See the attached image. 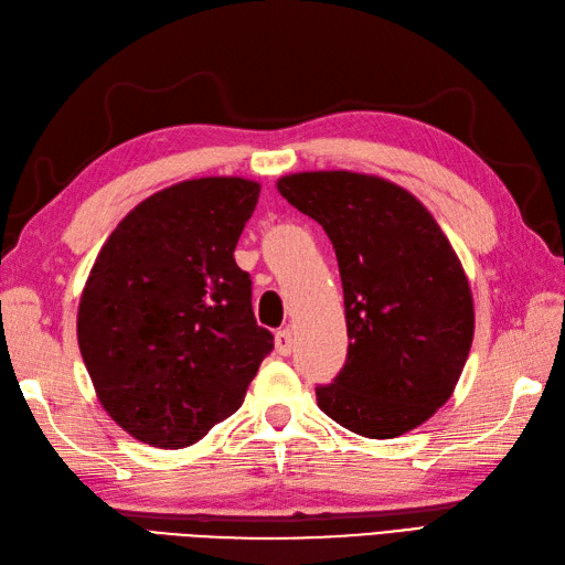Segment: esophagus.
I'll list each match as a JSON object with an SVG mask.
<instances>
[{"label": "esophagus", "instance_id": "obj_1", "mask_svg": "<svg viewBox=\"0 0 565 565\" xmlns=\"http://www.w3.org/2000/svg\"><path fill=\"white\" fill-rule=\"evenodd\" d=\"M292 347H295V340H292V332H289V328H280L276 332V352L280 356H287L292 354Z\"/></svg>", "mask_w": 565, "mask_h": 565}]
</instances>
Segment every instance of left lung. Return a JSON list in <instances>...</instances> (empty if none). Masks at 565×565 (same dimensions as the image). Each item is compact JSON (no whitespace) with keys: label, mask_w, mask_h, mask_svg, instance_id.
<instances>
[{"label":"left lung","mask_w":565,"mask_h":565,"mask_svg":"<svg viewBox=\"0 0 565 565\" xmlns=\"http://www.w3.org/2000/svg\"><path fill=\"white\" fill-rule=\"evenodd\" d=\"M285 200L323 225L344 289V369L316 387L342 428L392 439L447 404L466 365L476 313L459 256L414 194L352 171L278 180Z\"/></svg>","instance_id":"obj_1"}]
</instances>
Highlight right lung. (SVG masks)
Instances as JSON below:
<instances>
[{
    "mask_svg": "<svg viewBox=\"0 0 565 565\" xmlns=\"http://www.w3.org/2000/svg\"><path fill=\"white\" fill-rule=\"evenodd\" d=\"M262 185L196 178L147 196L104 242L78 307L95 392L145 445L182 449L245 402L273 334L256 323L237 239Z\"/></svg>",
    "mask_w": 565,
    "mask_h": 565,
    "instance_id": "1",
    "label": "right lung"
}]
</instances>
